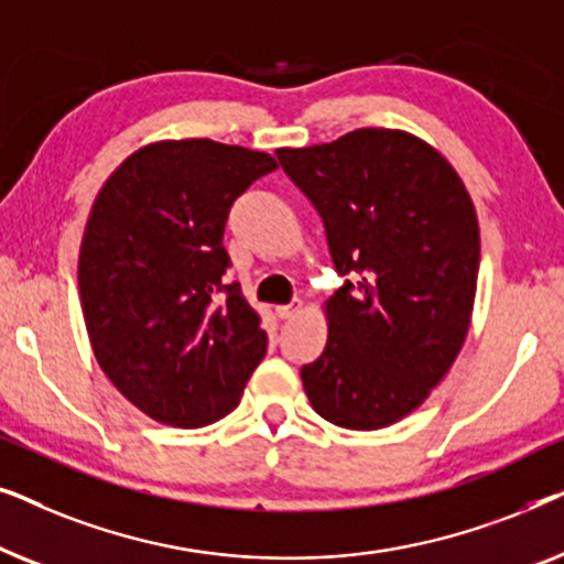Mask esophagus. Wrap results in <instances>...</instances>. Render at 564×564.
<instances>
[{
	"label": "esophagus",
	"instance_id": "esophagus-1",
	"mask_svg": "<svg viewBox=\"0 0 564 564\" xmlns=\"http://www.w3.org/2000/svg\"><path fill=\"white\" fill-rule=\"evenodd\" d=\"M303 313V303H300V300H292L290 305H280L276 307V315H280L282 321H292L295 318V315H300Z\"/></svg>",
	"mask_w": 564,
	"mask_h": 564
}]
</instances>
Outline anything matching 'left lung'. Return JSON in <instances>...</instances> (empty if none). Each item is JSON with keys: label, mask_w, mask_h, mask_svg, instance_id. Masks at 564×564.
I'll return each mask as SVG.
<instances>
[{"label": "left lung", "mask_w": 564, "mask_h": 564, "mask_svg": "<svg viewBox=\"0 0 564 564\" xmlns=\"http://www.w3.org/2000/svg\"><path fill=\"white\" fill-rule=\"evenodd\" d=\"M315 205L338 274L328 341L300 369L315 413L375 431L413 413L465 344L480 226L454 166L419 135L359 128L330 143L276 149Z\"/></svg>", "instance_id": "obj_1"}]
</instances>
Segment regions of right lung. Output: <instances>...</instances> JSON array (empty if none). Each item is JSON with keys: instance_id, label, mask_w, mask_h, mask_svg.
I'll list each match as a JSON object with an SVG mask.
<instances>
[{"instance_id": "1", "label": "right lung", "mask_w": 564, "mask_h": 564, "mask_svg": "<svg viewBox=\"0 0 564 564\" xmlns=\"http://www.w3.org/2000/svg\"><path fill=\"white\" fill-rule=\"evenodd\" d=\"M274 169L243 145L156 141L97 192L79 249L84 323L102 372L153 421H220L264 359L259 313L223 284V230L234 199Z\"/></svg>"}]
</instances>
